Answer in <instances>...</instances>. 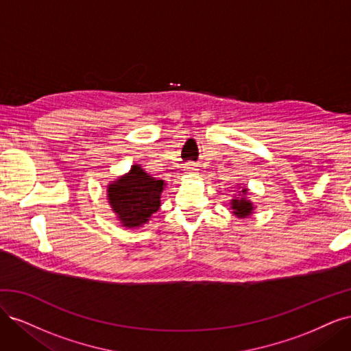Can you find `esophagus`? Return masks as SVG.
<instances>
[{"mask_svg": "<svg viewBox=\"0 0 351 351\" xmlns=\"http://www.w3.org/2000/svg\"><path fill=\"white\" fill-rule=\"evenodd\" d=\"M189 168H193V167H189Z\"/></svg>", "mask_w": 351, "mask_h": 351, "instance_id": "obj_1", "label": "esophagus"}]
</instances>
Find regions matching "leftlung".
I'll return each instance as SVG.
<instances>
[{"label": "left lung", "instance_id": "8db88e82", "mask_svg": "<svg viewBox=\"0 0 351 351\" xmlns=\"http://www.w3.org/2000/svg\"><path fill=\"white\" fill-rule=\"evenodd\" d=\"M243 195H246V190H243ZM231 205H232L231 208L234 209L232 212H234V214H236L237 217H240V218H244V217L250 215L252 210H253L252 204H250V202H249L246 197L234 199V200L231 202Z\"/></svg>", "mask_w": 351, "mask_h": 351}]
</instances>
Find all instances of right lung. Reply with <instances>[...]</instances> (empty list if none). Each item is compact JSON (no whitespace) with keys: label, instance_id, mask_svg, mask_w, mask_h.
Here are the masks:
<instances>
[{"label":"right lung","instance_id":"1","mask_svg":"<svg viewBox=\"0 0 351 351\" xmlns=\"http://www.w3.org/2000/svg\"><path fill=\"white\" fill-rule=\"evenodd\" d=\"M162 189V180H156L139 165H133L129 174L110 184L108 199L123 226L141 227L158 210Z\"/></svg>","mask_w":351,"mask_h":351}]
</instances>
